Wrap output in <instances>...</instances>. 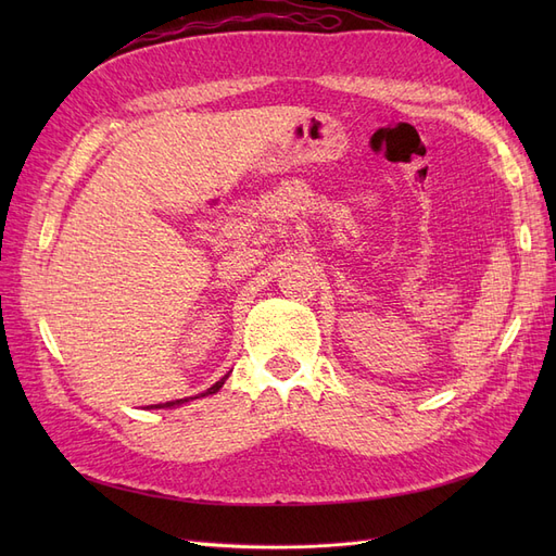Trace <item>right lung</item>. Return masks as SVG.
<instances>
[{
	"mask_svg": "<svg viewBox=\"0 0 556 556\" xmlns=\"http://www.w3.org/2000/svg\"><path fill=\"white\" fill-rule=\"evenodd\" d=\"M229 378V374L225 376V378H220L217 380L213 387H208V390L204 392V394H197V396H188V399H176V401H166V403H157V406H148L150 410H155V408H178V406H182V403H188V401H192V399H201V396H208V394H215V392H220V387L225 384V380Z\"/></svg>",
	"mask_w": 556,
	"mask_h": 556,
	"instance_id": "obj_1",
	"label": "right lung"
}]
</instances>
